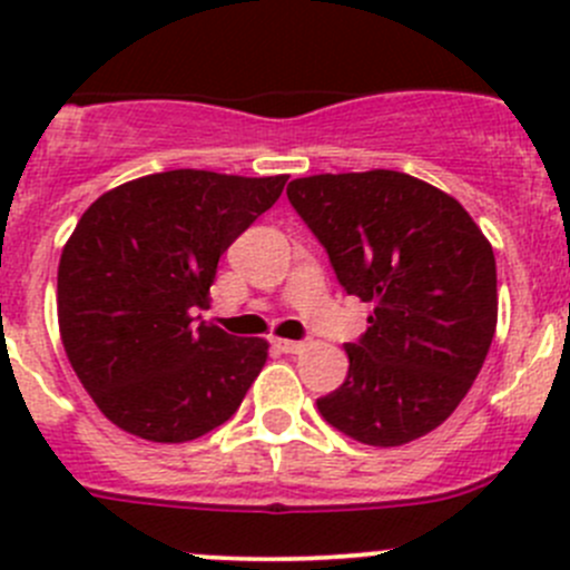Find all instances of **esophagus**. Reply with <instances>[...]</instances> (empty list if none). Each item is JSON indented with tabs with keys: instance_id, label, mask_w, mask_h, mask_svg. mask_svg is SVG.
Wrapping results in <instances>:
<instances>
[{
	"instance_id": "obj_1",
	"label": "esophagus",
	"mask_w": 570,
	"mask_h": 570,
	"mask_svg": "<svg viewBox=\"0 0 570 570\" xmlns=\"http://www.w3.org/2000/svg\"><path fill=\"white\" fill-rule=\"evenodd\" d=\"M275 347H278L281 353L297 355V353H303V347H306V344H303V342H289V338H275Z\"/></svg>"
}]
</instances>
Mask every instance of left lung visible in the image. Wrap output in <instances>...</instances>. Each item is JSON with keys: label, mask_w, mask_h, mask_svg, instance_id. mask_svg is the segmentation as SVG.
I'll return each mask as SVG.
<instances>
[{"label": "left lung", "mask_w": 570, "mask_h": 570, "mask_svg": "<svg viewBox=\"0 0 570 570\" xmlns=\"http://www.w3.org/2000/svg\"><path fill=\"white\" fill-rule=\"evenodd\" d=\"M286 195L344 292L375 306L317 411L361 444L422 439L461 405L491 350V243L452 195L400 170L295 178Z\"/></svg>", "instance_id": "1"}]
</instances>
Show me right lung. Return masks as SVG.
I'll return each instance as SVG.
<instances>
[{
	"mask_svg": "<svg viewBox=\"0 0 570 570\" xmlns=\"http://www.w3.org/2000/svg\"><path fill=\"white\" fill-rule=\"evenodd\" d=\"M289 176L165 170L88 206L57 269L62 347L85 392L137 439L184 444L237 413L264 338L198 322L217 262Z\"/></svg>",
	"mask_w": 570,
	"mask_h": 570,
	"instance_id": "add662e5",
	"label": "right lung"
}]
</instances>
